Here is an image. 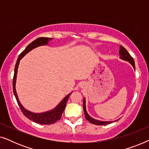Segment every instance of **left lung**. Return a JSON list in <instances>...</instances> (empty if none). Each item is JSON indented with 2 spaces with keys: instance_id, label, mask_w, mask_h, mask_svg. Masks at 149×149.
I'll return each mask as SVG.
<instances>
[{
  "instance_id": "obj_1",
  "label": "left lung",
  "mask_w": 149,
  "mask_h": 149,
  "mask_svg": "<svg viewBox=\"0 0 149 149\" xmlns=\"http://www.w3.org/2000/svg\"><path fill=\"white\" fill-rule=\"evenodd\" d=\"M119 55H120V58L121 60H123L125 61H127V62H130L134 70H135V63H134V59L132 58V57L130 56L129 53L127 52V51L125 49V48L123 47V46L120 45V49H119ZM83 111H84V113H85V119H86L87 121H88L89 123L95 124V125H108V124L113 123V122L115 121H100V120H97L95 119L90 117L87 113V112L86 111V105H85V99L83 98ZM119 120V119H118ZM117 121V120H116Z\"/></svg>"
}]
</instances>
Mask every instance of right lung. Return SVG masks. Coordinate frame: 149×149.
<instances>
[{
	"instance_id": "obj_1",
	"label": "right lung",
	"mask_w": 149,
	"mask_h": 149,
	"mask_svg": "<svg viewBox=\"0 0 149 149\" xmlns=\"http://www.w3.org/2000/svg\"><path fill=\"white\" fill-rule=\"evenodd\" d=\"M52 39V38H38L26 47L25 50L23 51V52L19 54V57H18L17 62H16L15 64V70H14V76L13 79V89L14 95H15L16 100L17 102L18 105L19 106V108L20 109H21L22 112L28 119L32 120V121L35 122L36 123L42 124V125H50V124L56 123V121H58V120H60L61 119L63 112H64L65 107H66V102L67 101H68V97L70 96L71 93H72V92L67 95L59 103V104L57 105V107L56 108H54V109L47 112H44V113H32V112L28 111V110L26 109L21 104V103H20L19 99H18V96L15 89L16 78H17V68L18 66H19V61L21 60V59L23 58L26 54H27L28 52H30V51L33 49L41 45H48V42Z\"/></svg>"
}]
</instances>
